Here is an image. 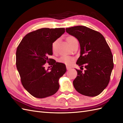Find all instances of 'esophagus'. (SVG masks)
<instances>
[{
  "mask_svg": "<svg viewBox=\"0 0 123 123\" xmlns=\"http://www.w3.org/2000/svg\"><path fill=\"white\" fill-rule=\"evenodd\" d=\"M66 68H67V70H69L70 69H71V67H69V66H66Z\"/></svg>",
  "mask_w": 123,
  "mask_h": 123,
  "instance_id": "esophagus-1",
  "label": "esophagus"
}]
</instances>
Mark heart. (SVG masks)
I'll return each instance as SVG.
<instances>
[{
  "mask_svg": "<svg viewBox=\"0 0 123 123\" xmlns=\"http://www.w3.org/2000/svg\"><path fill=\"white\" fill-rule=\"evenodd\" d=\"M67 41L69 43V44H71V43L73 42V41L75 40V38L74 37V36H69V37H67ZM56 41H54V42L52 43V49L53 51H55V48H56ZM73 60V58L71 56H66V55H64V56H62L61 57H60V58L58 59V61L60 63H62L64 64H66L67 65H70L72 63Z\"/></svg>",
  "mask_w": 123,
  "mask_h": 123,
  "instance_id": "b5f03b06",
  "label": "heart"
}]
</instances>
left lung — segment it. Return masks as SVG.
Instances as JSON below:
<instances>
[{
	"instance_id": "obj_1",
	"label": "left lung",
	"mask_w": 123,
	"mask_h": 123,
	"mask_svg": "<svg viewBox=\"0 0 123 123\" xmlns=\"http://www.w3.org/2000/svg\"><path fill=\"white\" fill-rule=\"evenodd\" d=\"M66 32L78 39L80 46V56L77 64L84 72L78 73L73 84L78 92L89 97L101 93L108 86L114 68L113 55L103 35L84 26L66 28Z\"/></svg>"
}]
</instances>
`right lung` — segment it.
<instances>
[{"label":"right lung","instance_id":"add662e5","mask_svg":"<svg viewBox=\"0 0 123 123\" xmlns=\"http://www.w3.org/2000/svg\"><path fill=\"white\" fill-rule=\"evenodd\" d=\"M65 32L64 28H43L26 35L18 46L16 67L23 87L38 98L51 96L59 90V80L66 73L64 64L52 61L50 70L45 64L52 61V45Z\"/></svg>","mask_w":123,"mask_h":123}]
</instances>
